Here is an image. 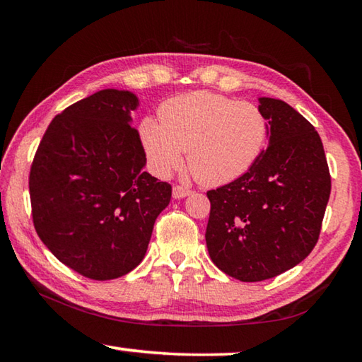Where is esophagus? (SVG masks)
Instances as JSON below:
<instances>
[{
  "label": "esophagus",
  "mask_w": 362,
  "mask_h": 362,
  "mask_svg": "<svg viewBox=\"0 0 362 362\" xmlns=\"http://www.w3.org/2000/svg\"><path fill=\"white\" fill-rule=\"evenodd\" d=\"M193 192L189 188H187V187H182V185H175L174 188H173V196L175 199H180V198H185V196H188V194H192Z\"/></svg>",
  "instance_id": "1"
}]
</instances>
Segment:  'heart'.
Masks as SVG:
<instances>
[{"mask_svg": "<svg viewBox=\"0 0 362 362\" xmlns=\"http://www.w3.org/2000/svg\"><path fill=\"white\" fill-rule=\"evenodd\" d=\"M161 122L144 118L140 142L153 173L168 177L183 163L198 182L218 187L240 179L265 150L268 119L250 102L192 93L174 97L159 108Z\"/></svg>", "mask_w": 362, "mask_h": 362, "instance_id": "1", "label": "heart"}]
</instances>
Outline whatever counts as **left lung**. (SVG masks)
I'll use <instances>...</instances> for the list:
<instances>
[{"instance_id":"left-lung-1","label":"left lung","mask_w":362,"mask_h":362,"mask_svg":"<svg viewBox=\"0 0 362 362\" xmlns=\"http://www.w3.org/2000/svg\"><path fill=\"white\" fill-rule=\"evenodd\" d=\"M259 108L268 119V148L240 179L207 192V250L244 283L278 276L313 250L330 194L313 124L283 100L262 97Z\"/></svg>"}]
</instances>
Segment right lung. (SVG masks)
I'll use <instances>...</instances> for the list:
<instances>
[{"label":"right lung","instance_id":"obj_1","mask_svg":"<svg viewBox=\"0 0 362 362\" xmlns=\"http://www.w3.org/2000/svg\"><path fill=\"white\" fill-rule=\"evenodd\" d=\"M129 90L103 89L51 121L30 169L35 230L57 259L89 279L124 276L144 260L173 187L144 173Z\"/></svg>","mask_w":362,"mask_h":362}]
</instances>
